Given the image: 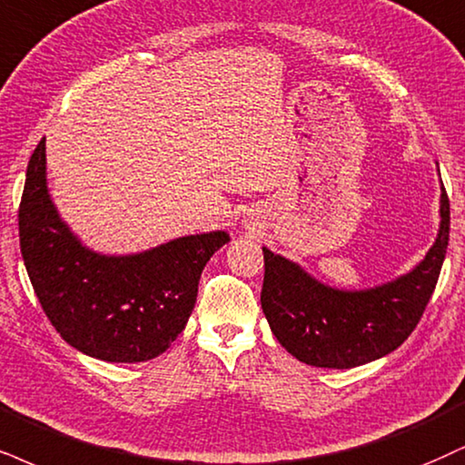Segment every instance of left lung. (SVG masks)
<instances>
[{
  "instance_id": "left-lung-1",
  "label": "left lung",
  "mask_w": 465,
  "mask_h": 465,
  "mask_svg": "<svg viewBox=\"0 0 465 465\" xmlns=\"http://www.w3.org/2000/svg\"><path fill=\"white\" fill-rule=\"evenodd\" d=\"M440 172V168H438ZM450 206L440 179V228L425 259L369 289L321 282L300 262L262 248L261 306L278 342L319 369H353L403 345L431 300L449 245Z\"/></svg>"
}]
</instances>
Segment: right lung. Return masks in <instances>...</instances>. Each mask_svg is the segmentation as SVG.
Segmentation results:
<instances>
[{"mask_svg":"<svg viewBox=\"0 0 465 465\" xmlns=\"http://www.w3.org/2000/svg\"><path fill=\"white\" fill-rule=\"evenodd\" d=\"M21 254L51 325L103 362H146L185 330L200 273L231 242L226 231L170 239L131 254L88 248L62 220L47 185L45 137L27 163L19 209Z\"/></svg>","mask_w":465,"mask_h":465,"instance_id":"1","label":"right lung"}]
</instances>
